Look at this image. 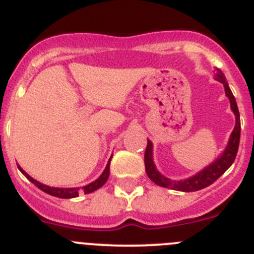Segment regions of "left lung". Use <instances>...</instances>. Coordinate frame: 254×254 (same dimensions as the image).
<instances>
[{"instance_id": "8db88e82", "label": "left lung", "mask_w": 254, "mask_h": 254, "mask_svg": "<svg viewBox=\"0 0 254 254\" xmlns=\"http://www.w3.org/2000/svg\"><path fill=\"white\" fill-rule=\"evenodd\" d=\"M214 79L223 84L224 93H226L227 98L229 100L231 110L233 112L234 118H236V125H234L233 131H232L231 136H229L226 148L223 149V152L212 163H209L203 170L197 172L195 175H193L192 177H188L186 180L176 181L167 178L157 170L153 161V143H152V141L147 139L148 143H147L146 153H144V166H146V173L148 176V178L151 181H153L156 185L165 188H171V190H181V192H195V190H203V188L208 187L212 183L216 182L231 167L232 163L236 159L241 137L240 111H238L237 102H236V98H234L233 93H232L231 88H229L226 76H224V73L221 69H216V72H214Z\"/></svg>"}]
</instances>
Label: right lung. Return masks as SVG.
<instances>
[{
	"label": "right lung",
	"mask_w": 254,
	"mask_h": 254,
	"mask_svg": "<svg viewBox=\"0 0 254 254\" xmlns=\"http://www.w3.org/2000/svg\"><path fill=\"white\" fill-rule=\"evenodd\" d=\"M112 156H113V154H112ZM112 156H111L110 159H108L107 165H106V168L103 170L102 175H101L100 177H98L96 181H93V182H91V183H88V185L83 186V187H51V186L43 185V183L36 181L35 178L31 177L28 173H26L25 171L21 168L20 165H17V166H18V170L21 171V173H22V175L25 176V177L27 178L28 181H31V182H32L33 185L36 186V187L40 188L41 190H43V192L47 193V194L53 195V197L69 199V198L78 197V194L81 192H84V194H88V193L95 192V190H97L98 188H101L103 185H105L106 182H107L108 177H110V165H111V159H112Z\"/></svg>",
	"instance_id": "right-lung-1"
}]
</instances>
